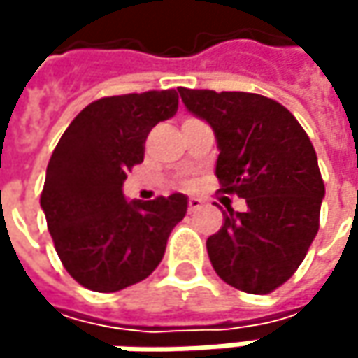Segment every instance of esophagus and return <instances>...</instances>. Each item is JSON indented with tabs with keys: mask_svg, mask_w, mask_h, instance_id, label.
<instances>
[{
	"mask_svg": "<svg viewBox=\"0 0 358 358\" xmlns=\"http://www.w3.org/2000/svg\"><path fill=\"white\" fill-rule=\"evenodd\" d=\"M201 205H203L201 199H196V196H190V199H188V211H190V213L196 211V209H201Z\"/></svg>",
	"mask_w": 358,
	"mask_h": 358,
	"instance_id": "esophagus-1",
	"label": "esophagus"
}]
</instances>
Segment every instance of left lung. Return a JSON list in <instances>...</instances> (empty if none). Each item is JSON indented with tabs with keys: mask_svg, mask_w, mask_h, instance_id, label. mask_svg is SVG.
Wrapping results in <instances>:
<instances>
[{
	"mask_svg": "<svg viewBox=\"0 0 358 358\" xmlns=\"http://www.w3.org/2000/svg\"><path fill=\"white\" fill-rule=\"evenodd\" d=\"M178 93L215 132L222 190L247 201L243 213L228 207L207 238L211 265L226 284L269 294L292 278L320 230L325 186L315 149L296 117L269 97L184 87Z\"/></svg>",
	"mask_w": 358,
	"mask_h": 358,
	"instance_id": "left-lung-1",
	"label": "left lung"
}]
</instances>
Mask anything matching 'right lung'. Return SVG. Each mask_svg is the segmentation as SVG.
Wrapping results in <instances>:
<instances>
[{"instance_id": "1", "label": "right lung", "mask_w": 358, "mask_h": 358, "mask_svg": "<svg viewBox=\"0 0 358 358\" xmlns=\"http://www.w3.org/2000/svg\"><path fill=\"white\" fill-rule=\"evenodd\" d=\"M178 111V93L147 91L93 101L62 134L41 192L66 271L85 288L117 292L149 278L186 215L184 194L126 201V172L145 157L153 126Z\"/></svg>"}]
</instances>
